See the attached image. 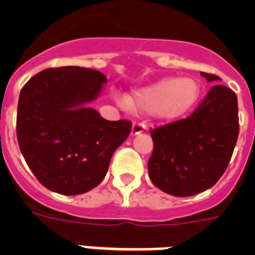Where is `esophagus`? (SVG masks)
<instances>
[{"instance_id": "esophagus-1", "label": "esophagus", "mask_w": 255, "mask_h": 255, "mask_svg": "<svg viewBox=\"0 0 255 255\" xmlns=\"http://www.w3.org/2000/svg\"><path fill=\"white\" fill-rule=\"evenodd\" d=\"M145 129V126L143 123H139V122H135L132 124V129H131V135H139L141 132Z\"/></svg>"}]
</instances>
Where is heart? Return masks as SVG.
I'll return each instance as SVG.
<instances>
[{
	"label": "heart",
	"mask_w": 255,
	"mask_h": 255,
	"mask_svg": "<svg viewBox=\"0 0 255 255\" xmlns=\"http://www.w3.org/2000/svg\"><path fill=\"white\" fill-rule=\"evenodd\" d=\"M200 94L201 86L194 78L168 77L132 92L128 104L163 119H177L197 103Z\"/></svg>",
	"instance_id": "heart-1"
}]
</instances>
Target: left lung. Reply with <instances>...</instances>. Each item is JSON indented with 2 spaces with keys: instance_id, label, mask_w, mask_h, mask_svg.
I'll use <instances>...</instances> for the list:
<instances>
[{
  "instance_id": "8db88e82",
  "label": "left lung",
  "mask_w": 255,
  "mask_h": 255,
  "mask_svg": "<svg viewBox=\"0 0 255 255\" xmlns=\"http://www.w3.org/2000/svg\"><path fill=\"white\" fill-rule=\"evenodd\" d=\"M201 75L208 82L221 81L214 74ZM238 133L237 95L226 86L214 85L188 118L151 129V181L176 197L209 189L229 165Z\"/></svg>"
}]
</instances>
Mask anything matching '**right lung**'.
<instances>
[{
	"label": "right lung",
	"instance_id": "1",
	"mask_svg": "<svg viewBox=\"0 0 255 255\" xmlns=\"http://www.w3.org/2000/svg\"><path fill=\"white\" fill-rule=\"evenodd\" d=\"M106 81L96 70L65 66L43 70L22 87L18 145L47 189L74 196L99 185L115 149L129 135V120L110 122L85 106Z\"/></svg>",
	"mask_w": 255,
	"mask_h": 255
}]
</instances>
